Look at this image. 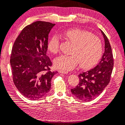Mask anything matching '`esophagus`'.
I'll return each instance as SVG.
<instances>
[{"instance_id":"1","label":"esophagus","mask_w":125,"mask_h":125,"mask_svg":"<svg viewBox=\"0 0 125 125\" xmlns=\"http://www.w3.org/2000/svg\"><path fill=\"white\" fill-rule=\"evenodd\" d=\"M59 72L61 73H64V74H67L68 73V71H64L62 70H59Z\"/></svg>"}]
</instances>
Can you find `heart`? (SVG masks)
Wrapping results in <instances>:
<instances>
[{
    "label": "heart",
    "mask_w": 125,
    "mask_h": 125,
    "mask_svg": "<svg viewBox=\"0 0 125 125\" xmlns=\"http://www.w3.org/2000/svg\"><path fill=\"white\" fill-rule=\"evenodd\" d=\"M63 37L73 44L70 55H61L54 60L57 68L64 71L73 69L80 63L83 68H89L99 60L103 53V44L100 39L86 30L72 29L61 34ZM60 38L54 35L48 43L49 51L56 54L59 51Z\"/></svg>",
    "instance_id": "b5f03b06"
}]
</instances>
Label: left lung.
<instances>
[{
	"mask_svg": "<svg viewBox=\"0 0 125 125\" xmlns=\"http://www.w3.org/2000/svg\"><path fill=\"white\" fill-rule=\"evenodd\" d=\"M101 32L105 40V52L101 61L94 68L80 73L78 85L71 89V93L82 101H90L99 96L110 81L114 66L113 55L107 36L102 30Z\"/></svg>",
	"mask_w": 125,
	"mask_h": 125,
	"instance_id": "8db88e82",
	"label": "left lung"
}]
</instances>
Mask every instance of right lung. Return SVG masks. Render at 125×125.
<instances>
[{"mask_svg":"<svg viewBox=\"0 0 125 125\" xmlns=\"http://www.w3.org/2000/svg\"><path fill=\"white\" fill-rule=\"evenodd\" d=\"M55 24L37 21L24 28L14 42L10 65L16 87L30 100H38L50 91L56 72L46 55L48 36Z\"/></svg>","mask_w":125,"mask_h":125,"instance_id":"obj_1","label":"right lung"}]
</instances>
